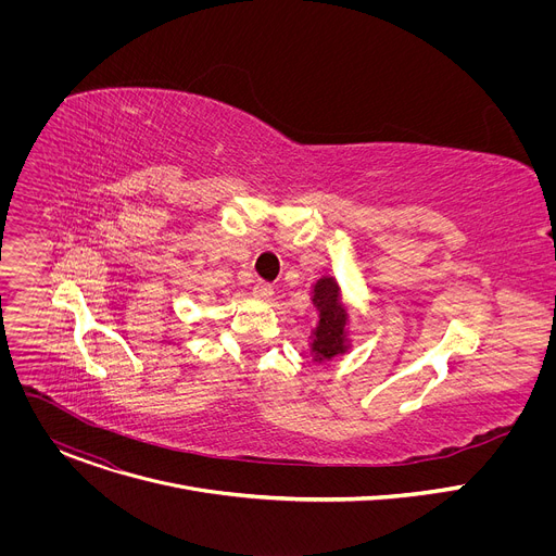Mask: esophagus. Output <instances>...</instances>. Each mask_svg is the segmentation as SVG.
Returning a JSON list of instances; mask_svg holds the SVG:
<instances>
[{
  "instance_id": "1",
  "label": "esophagus",
  "mask_w": 556,
  "mask_h": 556,
  "mask_svg": "<svg viewBox=\"0 0 556 556\" xmlns=\"http://www.w3.org/2000/svg\"><path fill=\"white\" fill-rule=\"evenodd\" d=\"M255 296H260V299H270L273 296V286L270 283H266V281H260V283H255Z\"/></svg>"
}]
</instances>
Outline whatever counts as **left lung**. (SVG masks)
Returning <instances> with one entry per match:
<instances>
[{
	"instance_id": "obj_1",
	"label": "left lung",
	"mask_w": 556,
	"mask_h": 556,
	"mask_svg": "<svg viewBox=\"0 0 556 556\" xmlns=\"http://www.w3.org/2000/svg\"><path fill=\"white\" fill-rule=\"evenodd\" d=\"M312 303L316 309H319V324H316V330H314L312 352H314V361L324 363L348 350V339H345L348 312L341 303L339 283L332 277H321L314 283Z\"/></svg>"
}]
</instances>
